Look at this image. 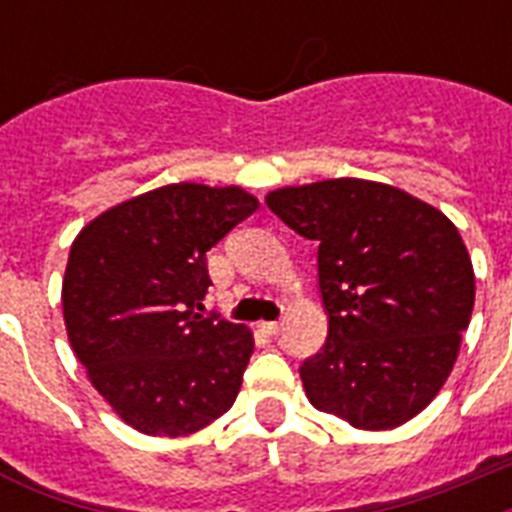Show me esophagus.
<instances>
[{"mask_svg":"<svg viewBox=\"0 0 512 512\" xmlns=\"http://www.w3.org/2000/svg\"><path fill=\"white\" fill-rule=\"evenodd\" d=\"M281 327H284L281 321H263V324H260V329H263L265 335H279Z\"/></svg>","mask_w":512,"mask_h":512,"instance_id":"34e87169","label":"esophagus"}]
</instances>
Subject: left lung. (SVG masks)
I'll return each mask as SVG.
<instances>
[{
	"label": "left lung",
	"instance_id": "8db88e82",
	"mask_svg": "<svg viewBox=\"0 0 512 512\" xmlns=\"http://www.w3.org/2000/svg\"><path fill=\"white\" fill-rule=\"evenodd\" d=\"M265 201L319 241L329 335L300 366L308 401L358 430L417 417L452 374L476 303L457 225L396 185L358 177L284 185Z\"/></svg>",
	"mask_w": 512,
	"mask_h": 512
}]
</instances>
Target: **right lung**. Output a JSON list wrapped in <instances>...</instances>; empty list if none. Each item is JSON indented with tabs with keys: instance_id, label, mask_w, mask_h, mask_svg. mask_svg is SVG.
<instances>
[{
	"instance_id": "right-lung-1",
	"label": "right lung",
	"mask_w": 512,
	"mask_h": 512,
	"mask_svg": "<svg viewBox=\"0 0 512 512\" xmlns=\"http://www.w3.org/2000/svg\"><path fill=\"white\" fill-rule=\"evenodd\" d=\"M260 207L241 185L170 183L100 212L71 244L63 321L87 380L130 428L191 436L239 396L252 329L204 319L207 252Z\"/></svg>"
}]
</instances>
